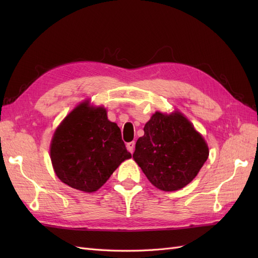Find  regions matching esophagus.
<instances>
[{
    "instance_id": "34e87169",
    "label": "esophagus",
    "mask_w": 258,
    "mask_h": 258,
    "mask_svg": "<svg viewBox=\"0 0 258 258\" xmlns=\"http://www.w3.org/2000/svg\"><path fill=\"white\" fill-rule=\"evenodd\" d=\"M135 145H136V143L135 142H129V143H127V150L132 154L134 153V151H135Z\"/></svg>"
}]
</instances>
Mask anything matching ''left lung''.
<instances>
[{
	"label": "left lung",
	"instance_id": "left-lung-1",
	"mask_svg": "<svg viewBox=\"0 0 258 258\" xmlns=\"http://www.w3.org/2000/svg\"><path fill=\"white\" fill-rule=\"evenodd\" d=\"M208 156L206 141L186 117L156 112L138 139L134 159L154 186L173 191L196 177Z\"/></svg>",
	"mask_w": 258,
	"mask_h": 258
}]
</instances>
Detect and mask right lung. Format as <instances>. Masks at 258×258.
Here are the masks:
<instances>
[{"instance_id":"1","label":"right lung","mask_w":258,"mask_h":258,"mask_svg":"<svg viewBox=\"0 0 258 258\" xmlns=\"http://www.w3.org/2000/svg\"><path fill=\"white\" fill-rule=\"evenodd\" d=\"M130 157L119 127L107 119L103 107H89L87 102L66 117L50 146L57 176L72 188L86 192L99 189Z\"/></svg>"}]
</instances>
